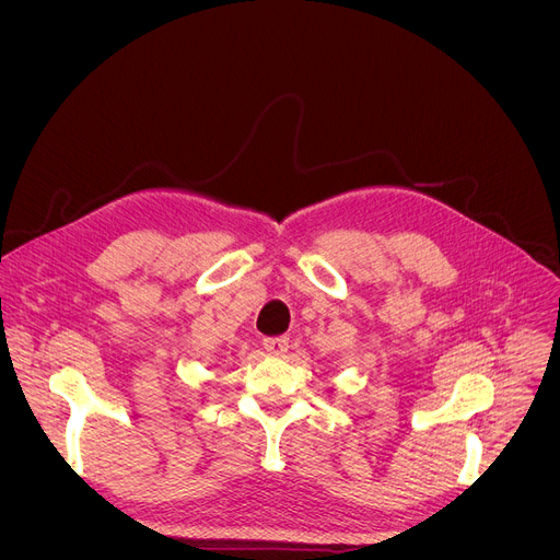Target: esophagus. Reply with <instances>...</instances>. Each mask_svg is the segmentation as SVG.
I'll use <instances>...</instances> for the list:
<instances>
[{
    "instance_id": "1",
    "label": "esophagus",
    "mask_w": 560,
    "mask_h": 560,
    "mask_svg": "<svg viewBox=\"0 0 560 560\" xmlns=\"http://www.w3.org/2000/svg\"><path fill=\"white\" fill-rule=\"evenodd\" d=\"M261 346H265V350L269 354H284L289 350V339L287 337H267L265 341H261Z\"/></svg>"
}]
</instances>
